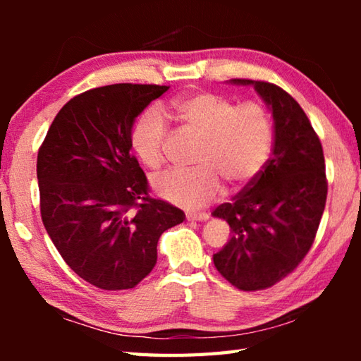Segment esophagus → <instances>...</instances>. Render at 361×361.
Wrapping results in <instances>:
<instances>
[{"label":"esophagus","instance_id":"1","mask_svg":"<svg viewBox=\"0 0 361 361\" xmlns=\"http://www.w3.org/2000/svg\"><path fill=\"white\" fill-rule=\"evenodd\" d=\"M207 218H209L207 213H189V215H186L188 221H205Z\"/></svg>","mask_w":361,"mask_h":361}]
</instances>
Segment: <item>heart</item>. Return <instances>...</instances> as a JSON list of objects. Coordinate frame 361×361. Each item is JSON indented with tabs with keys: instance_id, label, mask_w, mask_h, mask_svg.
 I'll return each instance as SVG.
<instances>
[{
	"instance_id": "heart-1",
	"label": "heart",
	"mask_w": 361,
	"mask_h": 361,
	"mask_svg": "<svg viewBox=\"0 0 361 361\" xmlns=\"http://www.w3.org/2000/svg\"><path fill=\"white\" fill-rule=\"evenodd\" d=\"M173 113L188 130L202 137L194 170H173L154 180L156 192L183 209H200L231 188L248 186L264 169L272 148L274 127L258 100L235 103L221 94L199 90L173 102ZM169 126L156 111L145 113L130 133L135 156L157 170L166 162Z\"/></svg>"
}]
</instances>
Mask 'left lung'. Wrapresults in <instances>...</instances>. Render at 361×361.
I'll return each mask as SVG.
<instances>
[{
  "mask_svg": "<svg viewBox=\"0 0 361 361\" xmlns=\"http://www.w3.org/2000/svg\"><path fill=\"white\" fill-rule=\"evenodd\" d=\"M271 106L274 148L262 172L216 207L231 239L213 255L218 272L243 291L266 290L295 271L309 253L325 210L328 180L320 138L301 105L279 85L252 79Z\"/></svg>",
  "mask_w": 361,
  "mask_h": 361,
  "instance_id": "left-lung-1",
  "label": "left lung"
}]
</instances>
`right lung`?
Returning <instances> with one entry per match:
<instances>
[{
    "mask_svg": "<svg viewBox=\"0 0 361 361\" xmlns=\"http://www.w3.org/2000/svg\"><path fill=\"white\" fill-rule=\"evenodd\" d=\"M167 85L111 84L65 103L38 151L42 224L63 261L100 290L137 286L157 262L164 231L185 213L152 199L130 133Z\"/></svg>",
    "mask_w": 361,
    "mask_h": 361,
    "instance_id": "add662e5",
    "label": "right lung"
}]
</instances>
